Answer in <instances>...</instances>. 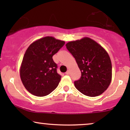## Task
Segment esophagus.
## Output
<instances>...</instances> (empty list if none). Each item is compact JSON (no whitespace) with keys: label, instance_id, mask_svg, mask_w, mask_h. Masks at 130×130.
I'll use <instances>...</instances> for the list:
<instances>
[{"label":"esophagus","instance_id":"1","mask_svg":"<svg viewBox=\"0 0 130 130\" xmlns=\"http://www.w3.org/2000/svg\"><path fill=\"white\" fill-rule=\"evenodd\" d=\"M65 74H67V75H69V74H70V70H67V72L65 73Z\"/></svg>","mask_w":130,"mask_h":130}]
</instances>
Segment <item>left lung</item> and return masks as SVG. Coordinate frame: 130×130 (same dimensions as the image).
Here are the masks:
<instances>
[{
	"label": "left lung",
	"mask_w": 130,
	"mask_h": 130,
	"mask_svg": "<svg viewBox=\"0 0 130 130\" xmlns=\"http://www.w3.org/2000/svg\"><path fill=\"white\" fill-rule=\"evenodd\" d=\"M66 46L81 71L80 79L74 82L76 88L90 97L104 93L112 80V64L107 51L89 37L70 41Z\"/></svg>",
	"instance_id": "obj_1"
}]
</instances>
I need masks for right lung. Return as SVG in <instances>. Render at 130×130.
<instances>
[{"instance_id": "add662e5", "label": "right lung", "mask_w": 130, "mask_h": 130, "mask_svg": "<svg viewBox=\"0 0 130 130\" xmlns=\"http://www.w3.org/2000/svg\"><path fill=\"white\" fill-rule=\"evenodd\" d=\"M64 41L53 37L40 38L26 49L19 73L21 81L29 93L45 96L58 85L61 76L57 72L53 56L64 45Z\"/></svg>"}]
</instances>
